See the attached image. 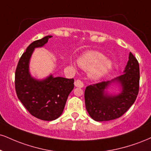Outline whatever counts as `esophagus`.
<instances>
[{
  "instance_id": "obj_1",
  "label": "esophagus",
  "mask_w": 151,
  "mask_h": 151,
  "mask_svg": "<svg viewBox=\"0 0 151 151\" xmlns=\"http://www.w3.org/2000/svg\"><path fill=\"white\" fill-rule=\"evenodd\" d=\"M74 85H75L76 87H79V88H82L83 86V83L79 79H77L74 81Z\"/></svg>"
}]
</instances>
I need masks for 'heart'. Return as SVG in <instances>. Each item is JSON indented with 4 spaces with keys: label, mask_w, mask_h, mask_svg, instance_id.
I'll list each match as a JSON object with an SVG mask.
<instances>
[{
    "label": "heart",
    "mask_w": 151,
    "mask_h": 151,
    "mask_svg": "<svg viewBox=\"0 0 151 151\" xmlns=\"http://www.w3.org/2000/svg\"><path fill=\"white\" fill-rule=\"evenodd\" d=\"M79 65L84 70L90 71V77L98 79L111 70L112 62L105 59L104 55L98 51H88L79 58Z\"/></svg>",
    "instance_id": "heart-1"
}]
</instances>
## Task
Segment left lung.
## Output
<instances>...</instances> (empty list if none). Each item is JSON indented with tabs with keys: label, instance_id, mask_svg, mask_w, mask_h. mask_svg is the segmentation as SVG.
I'll return each mask as SVG.
<instances>
[{
	"label": "left lung",
	"instance_id": "8db88e82",
	"mask_svg": "<svg viewBox=\"0 0 151 151\" xmlns=\"http://www.w3.org/2000/svg\"><path fill=\"white\" fill-rule=\"evenodd\" d=\"M139 64L129 52L124 74L112 81H102L86 86L85 105L91 117L97 122L109 121L120 117L134 104L139 90ZM121 83L122 91L117 95H108L104 90L112 82Z\"/></svg>",
	"mask_w": 151,
	"mask_h": 151
}]
</instances>
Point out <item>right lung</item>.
Here are the masks:
<instances>
[{
	"instance_id": "obj_1",
	"label": "right lung",
	"mask_w": 151,
	"mask_h": 151,
	"mask_svg": "<svg viewBox=\"0 0 151 151\" xmlns=\"http://www.w3.org/2000/svg\"><path fill=\"white\" fill-rule=\"evenodd\" d=\"M51 37L45 36L27 47L18 62L14 77L18 99L31 115L46 121L54 120L61 115L74 86L73 79L50 75L43 80H37L29 72V63L34 48L43 46Z\"/></svg>"
}]
</instances>
